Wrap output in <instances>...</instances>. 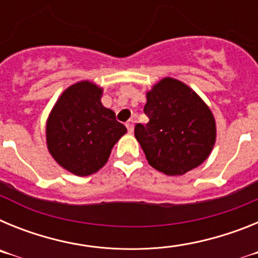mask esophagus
<instances>
[{"instance_id": "esophagus-1", "label": "esophagus", "mask_w": 258, "mask_h": 258, "mask_svg": "<svg viewBox=\"0 0 258 258\" xmlns=\"http://www.w3.org/2000/svg\"><path fill=\"white\" fill-rule=\"evenodd\" d=\"M126 127H127V132H129V133H133V129H134V121L133 120H127L126 121Z\"/></svg>"}]
</instances>
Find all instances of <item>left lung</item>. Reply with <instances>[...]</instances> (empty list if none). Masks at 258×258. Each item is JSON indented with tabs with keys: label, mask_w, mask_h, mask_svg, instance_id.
<instances>
[{
	"label": "left lung",
	"mask_w": 258,
	"mask_h": 258,
	"mask_svg": "<svg viewBox=\"0 0 258 258\" xmlns=\"http://www.w3.org/2000/svg\"><path fill=\"white\" fill-rule=\"evenodd\" d=\"M146 125L134 136L149 164L168 175H181L199 166L216 142L211 109L197 93L178 80L166 77L147 93Z\"/></svg>",
	"instance_id": "left-lung-1"
}]
</instances>
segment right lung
<instances>
[{"instance_id":"add662e5","label":"right lung","mask_w":258,"mask_h":258,"mask_svg":"<svg viewBox=\"0 0 258 258\" xmlns=\"http://www.w3.org/2000/svg\"><path fill=\"white\" fill-rule=\"evenodd\" d=\"M102 89L81 81L55 103L46 124V142L56 163L76 175L98 172L126 127L102 104Z\"/></svg>"}]
</instances>
